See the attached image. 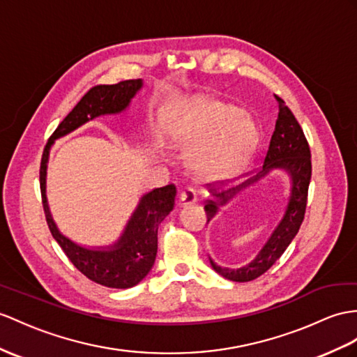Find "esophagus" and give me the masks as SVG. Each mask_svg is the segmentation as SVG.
Instances as JSON below:
<instances>
[{
	"instance_id": "esophagus-1",
	"label": "esophagus",
	"mask_w": 357,
	"mask_h": 357,
	"mask_svg": "<svg viewBox=\"0 0 357 357\" xmlns=\"http://www.w3.org/2000/svg\"><path fill=\"white\" fill-rule=\"evenodd\" d=\"M198 202V197L197 192L192 188H188L185 189L183 192L180 194V206L181 207H188V206H192Z\"/></svg>"
}]
</instances>
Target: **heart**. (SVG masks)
I'll return each mask as SVG.
<instances>
[{
	"mask_svg": "<svg viewBox=\"0 0 357 357\" xmlns=\"http://www.w3.org/2000/svg\"><path fill=\"white\" fill-rule=\"evenodd\" d=\"M257 127L247 113L213 98L195 100L174 144L189 146L186 165L202 178H225L238 172L257 145Z\"/></svg>",
	"mask_w": 357,
	"mask_h": 357,
	"instance_id": "heart-1",
	"label": "heart"
}]
</instances>
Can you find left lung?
Here are the masks:
<instances>
[{
	"label": "left lung",
	"mask_w": 357,
	"mask_h": 357,
	"mask_svg": "<svg viewBox=\"0 0 357 357\" xmlns=\"http://www.w3.org/2000/svg\"><path fill=\"white\" fill-rule=\"evenodd\" d=\"M275 100L279 102V116L275 121V128L271 141H269L262 168L256 176L250 177L244 183L222 190V192L212 194L204 206L208 222L218 215L220 207L231 203L244 190L259 183L273 171H284L289 177V192L282 218L269 233L265 244L251 262L239 268H227L220 266L208 256L215 271L231 282H251L266 273L275 264V260L284 253L295 234L298 233L304 218V211H306L307 189L312 176L310 150L298 121L295 119L291 109L277 95Z\"/></svg>",
	"instance_id": "obj_1"
}]
</instances>
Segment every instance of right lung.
<instances>
[{"label":"right lung","mask_w":357,"mask_h":357,"mask_svg":"<svg viewBox=\"0 0 357 357\" xmlns=\"http://www.w3.org/2000/svg\"><path fill=\"white\" fill-rule=\"evenodd\" d=\"M142 88L144 80L141 78L110 86H95L56 128L43 150L40 162L42 203L51 234L78 271L95 283L115 289L133 288L151 271L158 255L159 225L174 208L176 186L155 188L139 198L136 208L115 242L109 245L86 247L65 236L54 222L47 198V169L51 146L57 139L75 132L95 118L127 112Z\"/></svg>","instance_id":"add662e5"}]
</instances>
